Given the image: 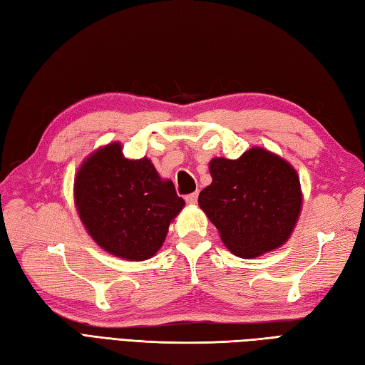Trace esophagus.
Returning a JSON list of instances; mask_svg holds the SVG:
<instances>
[{"instance_id": "obj_1", "label": "esophagus", "mask_w": 365, "mask_h": 365, "mask_svg": "<svg viewBox=\"0 0 365 365\" xmlns=\"http://www.w3.org/2000/svg\"><path fill=\"white\" fill-rule=\"evenodd\" d=\"M185 200H187V204H190V205H196L197 204V192L188 195L187 197H185Z\"/></svg>"}]
</instances>
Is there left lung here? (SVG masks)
Instances as JSON below:
<instances>
[{"label": "left lung", "instance_id": "left-lung-1", "mask_svg": "<svg viewBox=\"0 0 365 365\" xmlns=\"http://www.w3.org/2000/svg\"><path fill=\"white\" fill-rule=\"evenodd\" d=\"M208 170L212 183L200 191L197 202L232 254L255 259L290 238L301 215L302 191L289 161L255 145L237 160L212 158Z\"/></svg>", "mask_w": 365, "mask_h": 365}]
</instances>
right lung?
<instances>
[{
	"label": "right lung",
	"mask_w": 365,
	"mask_h": 365,
	"mask_svg": "<svg viewBox=\"0 0 365 365\" xmlns=\"http://www.w3.org/2000/svg\"><path fill=\"white\" fill-rule=\"evenodd\" d=\"M76 212L91 238L115 257L143 262L163 246L185 200L152 161L123 157L119 141L89 153L73 182Z\"/></svg>",
	"instance_id": "add662e5"
}]
</instances>
